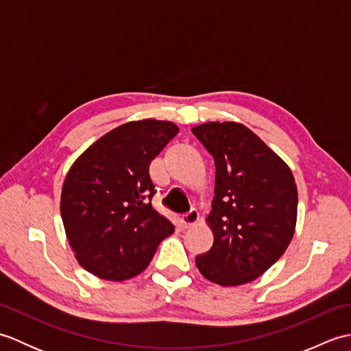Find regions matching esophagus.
I'll list each match as a JSON object with an SVG mask.
<instances>
[{"mask_svg": "<svg viewBox=\"0 0 351 351\" xmlns=\"http://www.w3.org/2000/svg\"><path fill=\"white\" fill-rule=\"evenodd\" d=\"M197 221H199V213H197V210H190L189 213H185L182 215V223L185 225V228L195 226Z\"/></svg>", "mask_w": 351, "mask_h": 351, "instance_id": "34e87169", "label": "esophagus"}]
</instances>
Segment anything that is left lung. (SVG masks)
<instances>
[{
    "instance_id": "8db88e82",
    "label": "left lung",
    "mask_w": 351,
    "mask_h": 351,
    "mask_svg": "<svg viewBox=\"0 0 351 351\" xmlns=\"http://www.w3.org/2000/svg\"><path fill=\"white\" fill-rule=\"evenodd\" d=\"M193 134L213 155L215 187L206 221L213 247L196 256L208 280L243 285L267 271L294 235V176L256 134L237 122H208Z\"/></svg>"
}]
</instances>
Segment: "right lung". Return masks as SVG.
<instances>
[{
  "mask_svg": "<svg viewBox=\"0 0 351 351\" xmlns=\"http://www.w3.org/2000/svg\"><path fill=\"white\" fill-rule=\"evenodd\" d=\"M176 134L171 122H128L73 162L60 211L71 247L87 271L107 280L134 278L175 230L152 205L156 190L149 166Z\"/></svg>",
  "mask_w": 351,
  "mask_h": 351,
  "instance_id": "right-lung-1",
  "label": "right lung"
}]
</instances>
